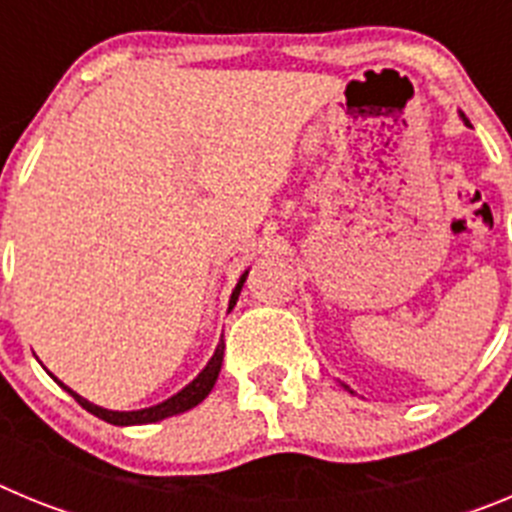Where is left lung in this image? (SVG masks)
<instances>
[{
  "instance_id": "left-lung-1",
  "label": "left lung",
  "mask_w": 512,
  "mask_h": 512,
  "mask_svg": "<svg viewBox=\"0 0 512 512\" xmlns=\"http://www.w3.org/2000/svg\"><path fill=\"white\" fill-rule=\"evenodd\" d=\"M461 117H464V115H461ZM464 122H467V125H469V120H467V117H464Z\"/></svg>"
}]
</instances>
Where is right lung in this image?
Returning <instances> with one entry per match:
<instances>
[{
    "label": "right lung",
    "mask_w": 512,
    "mask_h": 512,
    "mask_svg": "<svg viewBox=\"0 0 512 512\" xmlns=\"http://www.w3.org/2000/svg\"><path fill=\"white\" fill-rule=\"evenodd\" d=\"M248 277V271L243 274L241 279H238V284H235L233 289V295H230V305L228 310H233V305L238 302V295H241V289H243V282H246ZM223 351H225V343L223 338H220V343H217L215 348V354H212V359L207 361V366L202 369L200 374H197V379H192V382L184 387L182 392H176L174 397H169V400L164 402H158V405H153V408H143V410H130V413H120V410H107V408H99V405H94V402L84 400L81 395H76L74 390H69L66 384H61L63 390L69 392L71 397H74L76 402H79L81 408L87 410V413L97 415V418L107 420V423L112 425H143V423H158V420H164V418H171V415H179V413H187V410H192L194 405H200L202 400H205L207 395H210V390L215 387L217 382V374H220V366H223Z\"/></svg>",
    "instance_id": "obj_1"
}]
</instances>
